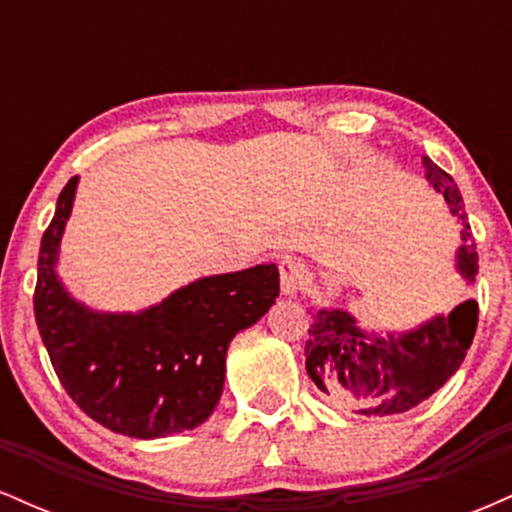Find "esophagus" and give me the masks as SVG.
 <instances>
[{
    "mask_svg": "<svg viewBox=\"0 0 512 512\" xmlns=\"http://www.w3.org/2000/svg\"><path fill=\"white\" fill-rule=\"evenodd\" d=\"M303 276H305L303 262L296 260V257H284V260L279 262L281 293H284V296H296L303 284Z\"/></svg>",
    "mask_w": 512,
    "mask_h": 512,
    "instance_id": "34e87169",
    "label": "esophagus"
}]
</instances>
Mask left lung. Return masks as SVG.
<instances>
[{
    "instance_id": "8db88e82",
    "label": "left lung",
    "mask_w": 512,
    "mask_h": 512,
    "mask_svg": "<svg viewBox=\"0 0 512 512\" xmlns=\"http://www.w3.org/2000/svg\"><path fill=\"white\" fill-rule=\"evenodd\" d=\"M426 180L445 197L452 214L462 223V245L457 269L467 281L479 272L477 245L469 231L462 195L455 180L424 156ZM479 305L464 301L452 313L433 317L419 330L404 334L363 332L344 310H317L305 342V370L310 380L332 397L349 404L358 414L390 416L419 407L440 390L462 366L474 332Z\"/></svg>"
}]
</instances>
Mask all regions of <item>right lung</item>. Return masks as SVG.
<instances>
[{"label": "right lung", "instance_id": "right-lung-1", "mask_svg": "<svg viewBox=\"0 0 512 512\" xmlns=\"http://www.w3.org/2000/svg\"><path fill=\"white\" fill-rule=\"evenodd\" d=\"M74 178L40 240L35 322L52 368L76 407L129 438H163L209 419L226 378V351L279 296L276 264L204 276L137 315L76 303L55 274Z\"/></svg>", "mask_w": 512, "mask_h": 512}]
</instances>
